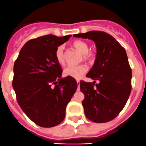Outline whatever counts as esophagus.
<instances>
[{
    "mask_svg": "<svg viewBox=\"0 0 146 146\" xmlns=\"http://www.w3.org/2000/svg\"><path fill=\"white\" fill-rule=\"evenodd\" d=\"M76 82H77V84H78V90H79V87H78V86H79L80 81H78V80H77V81H76Z\"/></svg>",
    "mask_w": 146,
    "mask_h": 146,
    "instance_id": "obj_1",
    "label": "esophagus"
}]
</instances>
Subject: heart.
I'll use <instances>...</instances> for the list:
<instances>
[{"instance_id": "heart-1", "label": "heart", "mask_w": 146, "mask_h": 146, "mask_svg": "<svg viewBox=\"0 0 146 146\" xmlns=\"http://www.w3.org/2000/svg\"><path fill=\"white\" fill-rule=\"evenodd\" d=\"M73 46L77 50L82 53L83 58L85 60H91L94 57V53L89 51V45L86 42L81 40H76L73 42ZM55 59L60 65H64L65 62V46L63 44L58 46L55 50ZM88 68L84 64L78 65H68L64 69V75L66 76H70L74 78H81L86 72Z\"/></svg>"}]
</instances>
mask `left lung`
Wrapping results in <instances>:
<instances>
[{
  "instance_id": "left-lung-1",
  "label": "left lung",
  "mask_w": 146,
  "mask_h": 146,
  "mask_svg": "<svg viewBox=\"0 0 146 146\" xmlns=\"http://www.w3.org/2000/svg\"><path fill=\"white\" fill-rule=\"evenodd\" d=\"M73 36L91 39L97 46L95 62L86 75L94 81H80V89L85 96L82 101L85 115L96 123L110 121L124 108L132 90V69L125 49L103 31H92ZM95 80L99 83L95 85Z\"/></svg>"
}]
</instances>
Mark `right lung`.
I'll return each mask as SVG.
<instances>
[{"mask_svg": "<svg viewBox=\"0 0 146 146\" xmlns=\"http://www.w3.org/2000/svg\"><path fill=\"white\" fill-rule=\"evenodd\" d=\"M71 35H46L23 46L14 65L12 86L18 104L29 119L42 127L60 124L77 89L74 78H61L55 50Z\"/></svg>", "mask_w": 146, "mask_h": 146, "instance_id": "right-lung-1", "label": "right lung"}]
</instances>
